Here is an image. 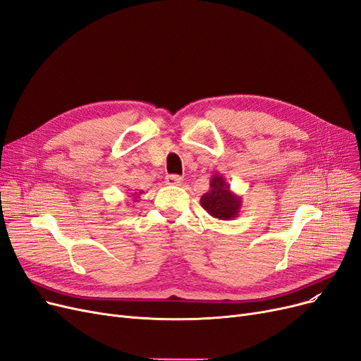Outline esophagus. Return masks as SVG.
<instances>
[{
    "instance_id": "esophagus-1",
    "label": "esophagus",
    "mask_w": 361,
    "mask_h": 361,
    "mask_svg": "<svg viewBox=\"0 0 361 361\" xmlns=\"http://www.w3.org/2000/svg\"><path fill=\"white\" fill-rule=\"evenodd\" d=\"M183 178L180 176H168L166 177V184L169 185H181Z\"/></svg>"
}]
</instances>
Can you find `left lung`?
Here are the masks:
<instances>
[{
  "mask_svg": "<svg viewBox=\"0 0 361 361\" xmlns=\"http://www.w3.org/2000/svg\"><path fill=\"white\" fill-rule=\"evenodd\" d=\"M201 205L211 217L229 221L241 212L243 197L232 192L231 184L221 173H214L209 180V190L201 197Z\"/></svg>",
  "mask_w": 361,
  "mask_h": 361,
  "instance_id": "8db88e82",
  "label": "left lung"
}]
</instances>
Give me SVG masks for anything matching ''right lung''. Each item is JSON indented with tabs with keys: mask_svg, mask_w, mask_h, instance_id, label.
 <instances>
[{
	"mask_svg": "<svg viewBox=\"0 0 361 361\" xmlns=\"http://www.w3.org/2000/svg\"><path fill=\"white\" fill-rule=\"evenodd\" d=\"M141 195H142V190H140V192H135V193H132V199H133V202H138V201H140V197H141Z\"/></svg>",
	"mask_w": 361,
	"mask_h": 361,
	"instance_id": "add662e5",
	"label": "right lung"
}]
</instances>
